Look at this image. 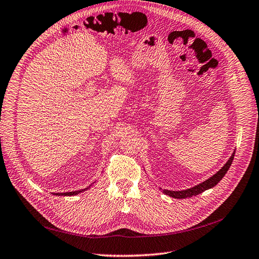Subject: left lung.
Masks as SVG:
<instances>
[{"label":"left lung","instance_id":"1","mask_svg":"<svg viewBox=\"0 0 259 259\" xmlns=\"http://www.w3.org/2000/svg\"><path fill=\"white\" fill-rule=\"evenodd\" d=\"M234 156H235V152H233V154L231 155V157L229 159V161L226 163V165H224L221 169L219 171H217L215 175H213L212 177H210L209 179H207L206 181L202 182L194 187H190L188 189H185V190H178V192H176V190H167V189H164L163 193L167 196L169 197H172V198H176V199H184V198H190L193 196H197L201 193H203L204 190L206 189H209L211 187H213L215 185H217L220 180L226 176V174L228 172L229 168L231 167L232 165V162L234 160Z\"/></svg>","mask_w":259,"mask_h":259}]
</instances>
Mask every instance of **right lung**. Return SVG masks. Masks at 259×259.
I'll use <instances>...</instances> for the list:
<instances>
[{
	"mask_svg": "<svg viewBox=\"0 0 259 259\" xmlns=\"http://www.w3.org/2000/svg\"><path fill=\"white\" fill-rule=\"evenodd\" d=\"M87 189H88V187H87V188H84V189H81V190H76V192H70V193H58V194H54V195H56V196H75V195H78V194H80V193L84 192V190H87Z\"/></svg>",
	"mask_w": 259,
	"mask_h": 259,
	"instance_id": "1",
	"label": "right lung"
}]
</instances>
